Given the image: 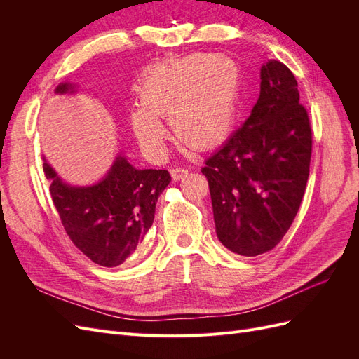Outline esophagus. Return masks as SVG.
<instances>
[{"label": "esophagus", "mask_w": 359, "mask_h": 359, "mask_svg": "<svg viewBox=\"0 0 359 359\" xmlns=\"http://www.w3.org/2000/svg\"><path fill=\"white\" fill-rule=\"evenodd\" d=\"M187 169H184V168H173V169H170V175H172V178L175 180V181H178V180H181V178H184L187 175Z\"/></svg>", "instance_id": "obj_1"}]
</instances>
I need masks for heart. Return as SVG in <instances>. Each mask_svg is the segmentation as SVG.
I'll return each instance as SVG.
<instances>
[{"instance_id": "heart-1", "label": "heart", "mask_w": 359, "mask_h": 359, "mask_svg": "<svg viewBox=\"0 0 359 359\" xmlns=\"http://www.w3.org/2000/svg\"><path fill=\"white\" fill-rule=\"evenodd\" d=\"M241 91L236 62L226 55L196 53L148 72L139 85L140 106L132 112L139 142L161 151L169 116L182 145L210 151L229 136L235 124Z\"/></svg>"}]
</instances>
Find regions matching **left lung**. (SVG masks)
<instances>
[{
  "label": "left lung",
  "instance_id": "left-lung-1",
  "mask_svg": "<svg viewBox=\"0 0 359 359\" xmlns=\"http://www.w3.org/2000/svg\"><path fill=\"white\" fill-rule=\"evenodd\" d=\"M311 142L295 76L283 62L268 61L252 114L202 168L226 248L250 257L283 240L306 191Z\"/></svg>",
  "mask_w": 359,
  "mask_h": 359
}]
</instances>
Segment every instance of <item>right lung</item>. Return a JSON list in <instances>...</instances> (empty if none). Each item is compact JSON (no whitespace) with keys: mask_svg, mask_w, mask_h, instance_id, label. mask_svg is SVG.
<instances>
[{"mask_svg":"<svg viewBox=\"0 0 359 359\" xmlns=\"http://www.w3.org/2000/svg\"><path fill=\"white\" fill-rule=\"evenodd\" d=\"M70 90V83H61L55 91L66 94ZM43 172L64 231L86 257L106 268L124 264L136 252L154 222L156 202L170 182L168 170H140L123 156L90 187L62 182L46 161Z\"/></svg>","mask_w":359,"mask_h":359,"instance_id":"add662e5","label":"right lung"}]
</instances>
